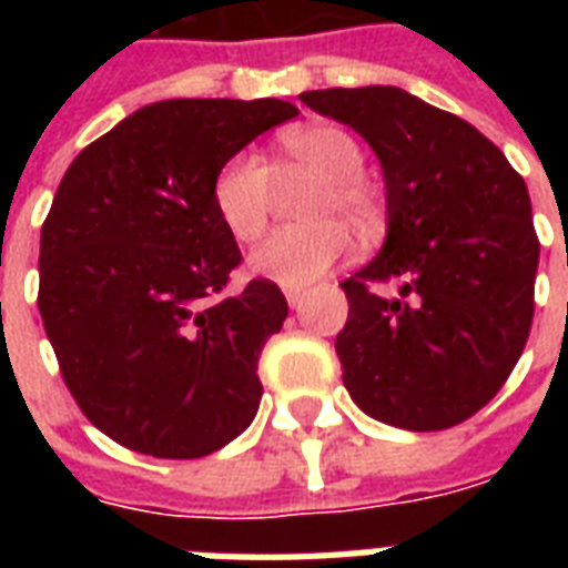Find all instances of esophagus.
<instances>
[{"mask_svg": "<svg viewBox=\"0 0 568 568\" xmlns=\"http://www.w3.org/2000/svg\"><path fill=\"white\" fill-rule=\"evenodd\" d=\"M285 301H288V306H292V310H297L303 301V288H285Z\"/></svg>", "mask_w": 568, "mask_h": 568, "instance_id": "obj_1", "label": "esophagus"}]
</instances>
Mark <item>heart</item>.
<instances>
[{"mask_svg": "<svg viewBox=\"0 0 568 568\" xmlns=\"http://www.w3.org/2000/svg\"><path fill=\"white\" fill-rule=\"evenodd\" d=\"M280 146L294 168L321 180L310 200V217L321 221L271 235L250 253V271L288 288H301L327 274L345 256L347 230L336 217L345 214L354 226H372L377 200L363 180V146L345 129H294L283 135ZM212 203L232 239L253 244L265 232L274 203V173L265 159L253 150L230 155L212 182Z\"/></svg>", "mask_w": 568, "mask_h": 568, "instance_id": "1", "label": "heart"}]
</instances>
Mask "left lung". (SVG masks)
Here are the masks:
<instances>
[{"label":"left lung","mask_w":568,"mask_h":568,"mask_svg":"<svg viewBox=\"0 0 568 568\" xmlns=\"http://www.w3.org/2000/svg\"><path fill=\"white\" fill-rule=\"evenodd\" d=\"M301 100L368 141L386 182V241L342 283L336 336L356 406L404 430H445L498 395L534 321L539 241L525 180L457 114L392 84ZM402 280L400 298L372 282Z\"/></svg>","instance_id":"8db88e82"}]
</instances>
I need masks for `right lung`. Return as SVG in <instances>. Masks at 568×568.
Masks as SVG:
<instances>
[{
    "label": "right lung",
    "mask_w": 568,
    "mask_h": 568,
    "mask_svg": "<svg viewBox=\"0 0 568 568\" xmlns=\"http://www.w3.org/2000/svg\"><path fill=\"white\" fill-rule=\"evenodd\" d=\"M292 118L271 97L153 102L67 168L40 230L38 310L70 395L123 448L205 457L253 422L288 303L271 280L217 297L241 250L212 182Z\"/></svg>",
    "instance_id": "right-lung-1"
}]
</instances>
